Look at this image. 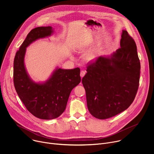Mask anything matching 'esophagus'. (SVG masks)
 <instances>
[{"mask_svg":"<svg viewBox=\"0 0 154 154\" xmlns=\"http://www.w3.org/2000/svg\"><path fill=\"white\" fill-rule=\"evenodd\" d=\"M85 73H86V71H81V72H80V77L82 78V77H84V75H85Z\"/></svg>","mask_w":154,"mask_h":154,"instance_id":"34e87169","label":"esophagus"}]
</instances>
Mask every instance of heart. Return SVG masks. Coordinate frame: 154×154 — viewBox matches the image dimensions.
Masks as SVG:
<instances>
[{
  "label": "heart",
  "instance_id": "heart-1",
  "mask_svg": "<svg viewBox=\"0 0 154 154\" xmlns=\"http://www.w3.org/2000/svg\"><path fill=\"white\" fill-rule=\"evenodd\" d=\"M97 57V53L95 51H90L88 52L85 55V58L86 60L88 61H93L94 60H96Z\"/></svg>",
  "mask_w": 154,
  "mask_h": 154
}]
</instances>
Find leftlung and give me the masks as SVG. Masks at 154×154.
I'll use <instances>...</instances> for the list:
<instances>
[{"instance_id": "obj_1", "label": "left lung", "mask_w": 154, "mask_h": 154, "mask_svg": "<svg viewBox=\"0 0 154 154\" xmlns=\"http://www.w3.org/2000/svg\"><path fill=\"white\" fill-rule=\"evenodd\" d=\"M120 47L110 56H100L88 66L82 79L88 108L99 119L125 110L138 89L140 62L135 42L126 30H122Z\"/></svg>"}]
</instances>
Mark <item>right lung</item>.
<instances>
[{"instance_id":"obj_1","label":"right lung","mask_w":154,"mask_h":154,"mask_svg":"<svg viewBox=\"0 0 154 154\" xmlns=\"http://www.w3.org/2000/svg\"><path fill=\"white\" fill-rule=\"evenodd\" d=\"M54 32L51 26L32 30L14 60L13 82L17 95L30 113L38 118L47 120L57 118L64 112L71 91L81 81L79 68H57L46 81L41 83L30 77L24 64L26 48L39 39L51 36Z\"/></svg>"}]
</instances>
